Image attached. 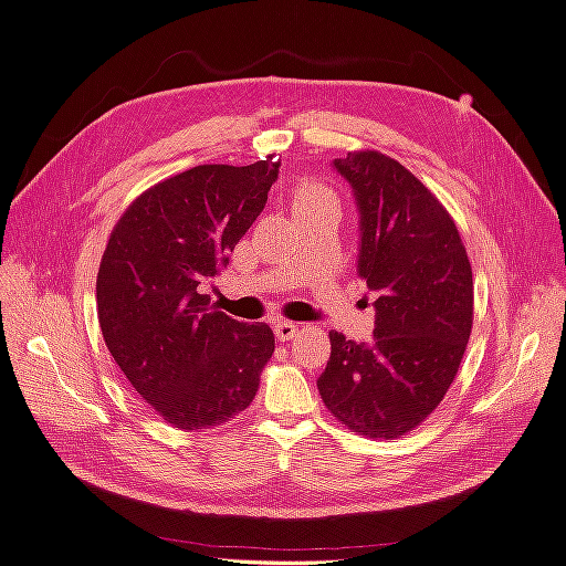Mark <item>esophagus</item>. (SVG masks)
I'll return each instance as SVG.
<instances>
[{
	"instance_id": "34e87169",
	"label": "esophagus",
	"mask_w": 566,
	"mask_h": 566,
	"mask_svg": "<svg viewBox=\"0 0 566 566\" xmlns=\"http://www.w3.org/2000/svg\"><path fill=\"white\" fill-rule=\"evenodd\" d=\"M276 337L281 339V342H290V339H295L297 337V333H300V325H295L293 321H279L276 323Z\"/></svg>"
}]
</instances>
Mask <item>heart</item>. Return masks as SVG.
I'll list each match as a JSON object with an SVG mask.
<instances>
[{
	"instance_id": "heart-1",
	"label": "heart",
	"mask_w": 566,
	"mask_h": 566,
	"mask_svg": "<svg viewBox=\"0 0 566 566\" xmlns=\"http://www.w3.org/2000/svg\"><path fill=\"white\" fill-rule=\"evenodd\" d=\"M339 200L333 188L316 184V181H302L295 188V212L304 210H325V208H337Z\"/></svg>"
}]
</instances>
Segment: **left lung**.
<instances>
[{
  "mask_svg": "<svg viewBox=\"0 0 566 566\" xmlns=\"http://www.w3.org/2000/svg\"><path fill=\"white\" fill-rule=\"evenodd\" d=\"M361 224L358 276L373 295L370 345L331 333L325 408L370 439H397L441 403L472 333L474 285L455 221L413 172L378 150L337 158Z\"/></svg>",
  "mask_w": 566,
  "mask_h": 566,
  "instance_id": "obj_1",
  "label": "left lung"
}]
</instances>
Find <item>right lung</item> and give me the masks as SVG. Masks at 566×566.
<instances>
[{
  "instance_id": "add662e5",
  "label": "right lung",
  "mask_w": 566,
  "mask_h": 566,
  "mask_svg": "<svg viewBox=\"0 0 566 566\" xmlns=\"http://www.w3.org/2000/svg\"><path fill=\"white\" fill-rule=\"evenodd\" d=\"M281 163L198 165L150 186L108 238L96 276L106 347L129 385L179 430L241 413L273 354L266 323H241L205 295L266 205Z\"/></svg>"
}]
</instances>
